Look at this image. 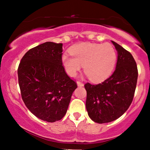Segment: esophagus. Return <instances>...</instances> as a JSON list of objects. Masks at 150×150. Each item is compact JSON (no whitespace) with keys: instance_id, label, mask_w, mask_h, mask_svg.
<instances>
[{"instance_id":"34e87169","label":"esophagus","mask_w":150,"mask_h":150,"mask_svg":"<svg viewBox=\"0 0 150 150\" xmlns=\"http://www.w3.org/2000/svg\"><path fill=\"white\" fill-rule=\"evenodd\" d=\"M77 86H78V87H83V86H84V84H83V83L80 82V81H77Z\"/></svg>"}]
</instances>
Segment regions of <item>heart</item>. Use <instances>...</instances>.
Wrapping results in <instances>:
<instances>
[{"label": "heart", "instance_id": "1", "mask_svg": "<svg viewBox=\"0 0 150 150\" xmlns=\"http://www.w3.org/2000/svg\"><path fill=\"white\" fill-rule=\"evenodd\" d=\"M72 57L62 56V64L70 77H75L83 67L85 73L94 82L107 79L112 73L116 62V52L110 44L82 43L75 45L69 50Z\"/></svg>", "mask_w": 150, "mask_h": 150}]
</instances>
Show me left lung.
Masks as SVG:
<instances>
[{"instance_id":"8db88e82","label":"left lung","mask_w":150,"mask_h":150,"mask_svg":"<svg viewBox=\"0 0 150 150\" xmlns=\"http://www.w3.org/2000/svg\"><path fill=\"white\" fill-rule=\"evenodd\" d=\"M111 42L118 54L115 71L103 83L85 85L88 115L98 124L115 120L128 110L138 79V69L132 55L117 43Z\"/></svg>"}]
</instances>
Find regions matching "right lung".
Listing matches in <instances>:
<instances>
[{"label": "right lung", "mask_w": 150, "mask_h": 150, "mask_svg": "<svg viewBox=\"0 0 150 150\" xmlns=\"http://www.w3.org/2000/svg\"><path fill=\"white\" fill-rule=\"evenodd\" d=\"M62 52V44L45 42L27 52L18 69L25 105L36 117L48 122L63 118L77 87L65 71Z\"/></svg>", "instance_id": "add662e5"}]
</instances>
